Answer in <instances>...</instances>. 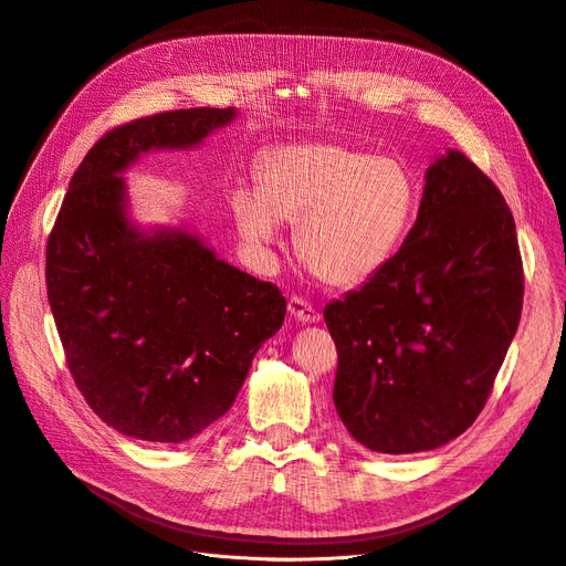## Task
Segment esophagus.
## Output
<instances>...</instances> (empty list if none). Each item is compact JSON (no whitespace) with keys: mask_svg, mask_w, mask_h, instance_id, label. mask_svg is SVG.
Masks as SVG:
<instances>
[{"mask_svg":"<svg viewBox=\"0 0 566 566\" xmlns=\"http://www.w3.org/2000/svg\"><path fill=\"white\" fill-rule=\"evenodd\" d=\"M289 315L294 317L296 322H303V324H315V322H319V313L317 310L310 305L307 301H303V298H298V296H294L289 301Z\"/></svg>","mask_w":566,"mask_h":566,"instance_id":"1","label":"esophagus"}]
</instances>
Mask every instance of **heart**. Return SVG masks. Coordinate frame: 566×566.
<instances>
[{
    "instance_id": "b5f03b06",
    "label": "heart",
    "mask_w": 566,
    "mask_h": 566,
    "mask_svg": "<svg viewBox=\"0 0 566 566\" xmlns=\"http://www.w3.org/2000/svg\"><path fill=\"white\" fill-rule=\"evenodd\" d=\"M413 207L402 161L340 143L268 150L256 161V195L232 197L237 230L256 251L280 242V223H298L301 263L332 289L371 280L402 244Z\"/></svg>"
}]
</instances>
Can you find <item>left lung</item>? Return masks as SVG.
<instances>
[{"mask_svg":"<svg viewBox=\"0 0 566 566\" xmlns=\"http://www.w3.org/2000/svg\"><path fill=\"white\" fill-rule=\"evenodd\" d=\"M524 277L513 213L463 153L426 171L395 256L324 307L338 350L334 405L378 453L437 449L480 416L515 338Z\"/></svg>","mask_w":566,"mask_h":566,"instance_id":"obj_1","label":"left lung"}]
</instances>
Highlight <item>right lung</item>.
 <instances>
[{"label":"right lung","instance_id":"1","mask_svg":"<svg viewBox=\"0 0 566 566\" xmlns=\"http://www.w3.org/2000/svg\"><path fill=\"white\" fill-rule=\"evenodd\" d=\"M237 117L190 107L117 126L86 153L46 244V294L65 359L103 423L180 444L234 402L280 332L277 286L216 256L184 226L143 228L124 174L148 153L190 150Z\"/></svg>","mask_w":566,"mask_h":566}]
</instances>
